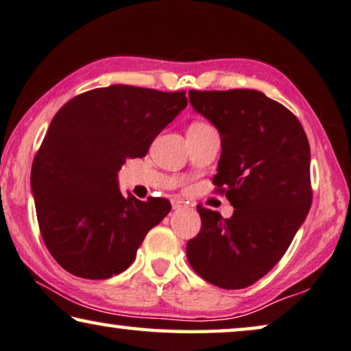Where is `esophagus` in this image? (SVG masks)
Instances as JSON below:
<instances>
[{
  "mask_svg": "<svg viewBox=\"0 0 351 351\" xmlns=\"http://www.w3.org/2000/svg\"><path fill=\"white\" fill-rule=\"evenodd\" d=\"M172 209H174V210H182V209H186V204H185L184 201L174 199V201H172Z\"/></svg>",
  "mask_w": 351,
  "mask_h": 351,
  "instance_id": "1",
  "label": "esophagus"
}]
</instances>
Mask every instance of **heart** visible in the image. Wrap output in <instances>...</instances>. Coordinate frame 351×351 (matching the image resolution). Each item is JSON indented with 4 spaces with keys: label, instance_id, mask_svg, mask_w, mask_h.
<instances>
[{
    "label": "heart",
    "instance_id": "obj_1",
    "mask_svg": "<svg viewBox=\"0 0 351 351\" xmlns=\"http://www.w3.org/2000/svg\"><path fill=\"white\" fill-rule=\"evenodd\" d=\"M201 125H206V123H199V121H196V123H191V126H201Z\"/></svg>",
    "mask_w": 351,
    "mask_h": 351
}]
</instances>
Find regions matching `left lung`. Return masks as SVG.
Listing matches in <instances>:
<instances>
[{
  "label": "left lung",
  "mask_w": 351,
  "mask_h": 351,
  "mask_svg": "<svg viewBox=\"0 0 351 351\" xmlns=\"http://www.w3.org/2000/svg\"><path fill=\"white\" fill-rule=\"evenodd\" d=\"M188 98L221 136L212 182L234 207L223 218L197 206L188 263L215 287H250L280 261L311 209V145L296 115L261 91L190 90Z\"/></svg>",
  "instance_id": "obj_1"
}]
</instances>
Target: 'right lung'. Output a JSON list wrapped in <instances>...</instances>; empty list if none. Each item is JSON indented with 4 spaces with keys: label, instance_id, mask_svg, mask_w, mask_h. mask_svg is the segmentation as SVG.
Instances as JSON below:
<instances>
[{
    "label": "right lung",
    "instance_id": "add662e5",
    "mask_svg": "<svg viewBox=\"0 0 351 351\" xmlns=\"http://www.w3.org/2000/svg\"><path fill=\"white\" fill-rule=\"evenodd\" d=\"M186 103L185 91L110 85L55 114L33 160L32 191L40 236L64 271L91 280L123 272L169 213L165 197H125L117 172L145 156Z\"/></svg>",
    "mask_w": 351,
    "mask_h": 351
}]
</instances>
